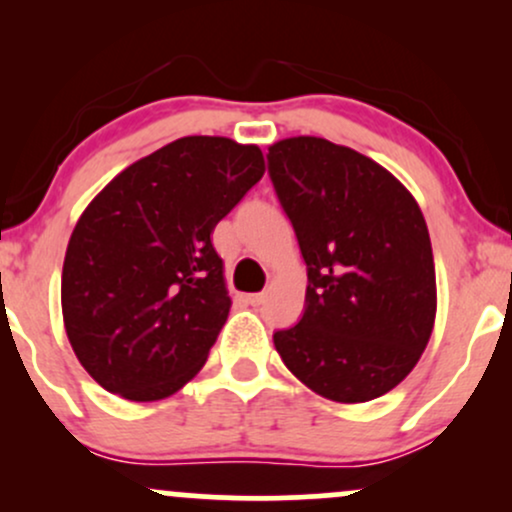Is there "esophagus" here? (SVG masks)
Instances as JSON below:
<instances>
[{
    "instance_id": "34e87169",
    "label": "esophagus",
    "mask_w": 512,
    "mask_h": 512,
    "mask_svg": "<svg viewBox=\"0 0 512 512\" xmlns=\"http://www.w3.org/2000/svg\"><path fill=\"white\" fill-rule=\"evenodd\" d=\"M264 298H267V296H264V293H250L248 303H250V305H262Z\"/></svg>"
}]
</instances>
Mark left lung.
Segmentation results:
<instances>
[{"mask_svg":"<svg viewBox=\"0 0 512 512\" xmlns=\"http://www.w3.org/2000/svg\"><path fill=\"white\" fill-rule=\"evenodd\" d=\"M269 178L308 267L305 313L274 332L317 395L368 402L397 387L436 320V267L416 199L383 166L320 137L269 146Z\"/></svg>","mask_w":512,"mask_h":512,"instance_id":"1","label":"left lung"}]
</instances>
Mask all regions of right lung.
Instances as JSON below:
<instances>
[{
	"label": "right lung",
	"instance_id": "add662e5",
	"mask_svg": "<svg viewBox=\"0 0 512 512\" xmlns=\"http://www.w3.org/2000/svg\"><path fill=\"white\" fill-rule=\"evenodd\" d=\"M262 175L257 146L182 137L88 204L64 255L62 315L98 385L154 402L199 373L231 310L211 233Z\"/></svg>",
	"mask_w": 512,
	"mask_h": 512
}]
</instances>
